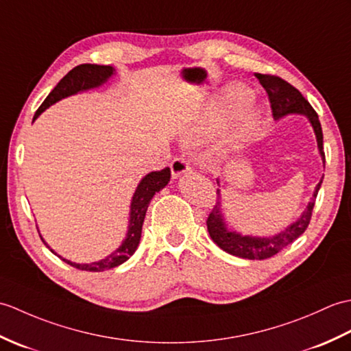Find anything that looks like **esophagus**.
<instances>
[{"instance_id":"34e87169","label":"esophagus","mask_w":351,"mask_h":351,"mask_svg":"<svg viewBox=\"0 0 351 351\" xmlns=\"http://www.w3.org/2000/svg\"><path fill=\"white\" fill-rule=\"evenodd\" d=\"M169 167H171V174H173V178L180 177L189 171L188 162H186V159L183 158H176L173 162H171Z\"/></svg>"}]
</instances>
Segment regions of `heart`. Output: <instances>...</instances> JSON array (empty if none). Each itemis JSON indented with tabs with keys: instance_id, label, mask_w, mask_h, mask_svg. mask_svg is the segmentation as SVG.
<instances>
[{
	"instance_id": "heart-1",
	"label": "heart",
	"mask_w": 351,
	"mask_h": 351,
	"mask_svg": "<svg viewBox=\"0 0 351 351\" xmlns=\"http://www.w3.org/2000/svg\"><path fill=\"white\" fill-rule=\"evenodd\" d=\"M249 100H251V93H249V90L245 88L243 85H239V84L230 85V87L223 91L221 102L213 108L212 114H210L204 121H201V124H198L195 129L191 130L189 138L193 139V141H199V139L206 138L210 132H212L215 121L219 120L222 115L245 106ZM251 120L252 117H247V123H252Z\"/></svg>"
}]
</instances>
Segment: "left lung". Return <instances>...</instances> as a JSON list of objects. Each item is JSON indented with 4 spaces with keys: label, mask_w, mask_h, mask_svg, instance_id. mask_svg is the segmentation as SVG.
<instances>
[{
    "label": "left lung",
    "mask_w": 351,
    "mask_h": 351,
    "mask_svg": "<svg viewBox=\"0 0 351 351\" xmlns=\"http://www.w3.org/2000/svg\"><path fill=\"white\" fill-rule=\"evenodd\" d=\"M255 76L263 85V88L267 93L271 112H274L275 120L284 119L285 115H290V114L305 115L309 120L317 138L318 153H320L323 165H324L326 160H324V152H323V132H322L320 120H318V115L314 111V108L309 105L308 100L302 96V93L298 88H294L291 84L281 80L279 76L261 75V73H256ZM217 183H219V180H217ZM322 183H323V177L315 186L313 198H311V201L308 202L305 212L300 215L299 219L288 225L285 230L279 231L278 234L269 236V237L243 236L240 234V232L231 230L228 227L227 221H225L222 201H221V191L217 189V202L207 217L208 234L217 246L231 255H236V256H240V258H246V260L270 258V256L276 255L279 251H282L285 246L291 245L295 239L300 237L303 232H305V230L309 225L317 193L320 191Z\"/></svg>",
    "instance_id": "left-lung-1"
}]
</instances>
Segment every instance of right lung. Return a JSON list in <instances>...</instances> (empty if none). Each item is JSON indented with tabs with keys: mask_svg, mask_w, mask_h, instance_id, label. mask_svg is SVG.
<instances>
[{
	"mask_svg": "<svg viewBox=\"0 0 351 351\" xmlns=\"http://www.w3.org/2000/svg\"><path fill=\"white\" fill-rule=\"evenodd\" d=\"M114 73H115V69L112 66H97V64L76 66L75 69L70 70L63 80L57 84V87L49 93V96L45 99V102L36 111L34 120L46 110V108H49L51 105L57 104L58 100L69 97V96H73V95H76V93L97 88V87H100V85H104L108 80H110ZM169 178H171L169 168H165L162 171H153V173H149L145 177L141 178V182L138 183L136 191L130 201L129 225H128L126 239L121 241V245L117 247L114 252H111L110 255L105 256V258H102V260L85 263V264L73 263V261L63 258V256L58 255L56 251H53V249H51L42 236H40V239L53 254L60 256L61 260L80 270L104 271V270H110V269L120 266V264H123L124 261H128L136 251L139 240H141V231H143V223H144L147 208H149V204H150L152 198L154 197V193L165 188L169 182Z\"/></svg>",
	"mask_w": 351,
	"mask_h": 351,
	"instance_id": "1",
	"label": "right lung"
}]
</instances>
